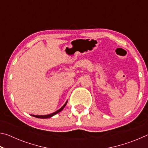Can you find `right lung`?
Instances as JSON below:
<instances>
[{
	"label": "right lung",
	"instance_id": "add662e5",
	"mask_svg": "<svg viewBox=\"0 0 148 148\" xmlns=\"http://www.w3.org/2000/svg\"><path fill=\"white\" fill-rule=\"evenodd\" d=\"M67 102H68V101H67L66 102H65V104L62 106L61 108L59 109L58 110H57L56 112H53V113L52 114H48V115H43V116H42V115H37V116H35V115H32V116H34L35 117H37V118H41V119H47V118H50V117H51L52 116H55V115H56L57 114L59 113L60 112H61L62 110H63L64 108L65 107V106L66 105V103Z\"/></svg>",
	"mask_w": 148,
	"mask_h": 148
}]
</instances>
